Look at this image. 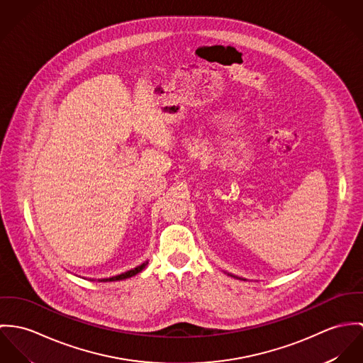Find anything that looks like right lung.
Masks as SVG:
<instances>
[{"instance_id": "obj_1", "label": "right lung", "mask_w": 363, "mask_h": 363, "mask_svg": "<svg viewBox=\"0 0 363 363\" xmlns=\"http://www.w3.org/2000/svg\"><path fill=\"white\" fill-rule=\"evenodd\" d=\"M147 264V262L146 263H143V264H140V266H138V267H135V269H132V270H129V272H126V273H122L120 276H116V277H110V279H104V280H100V281H120V280H125V279H129V277H132V276H136L138 273H140L143 269H145V266Z\"/></svg>"}]
</instances>
